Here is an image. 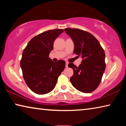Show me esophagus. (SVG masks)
I'll return each instance as SVG.
<instances>
[{"label":"esophagus","instance_id":"obj_1","mask_svg":"<svg viewBox=\"0 0 126 126\" xmlns=\"http://www.w3.org/2000/svg\"><path fill=\"white\" fill-rule=\"evenodd\" d=\"M68 62H66V63H65V67L66 68L68 67Z\"/></svg>","mask_w":126,"mask_h":126}]
</instances>
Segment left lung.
<instances>
[{
	"label": "left lung",
	"instance_id": "left-lung-1",
	"mask_svg": "<svg viewBox=\"0 0 126 126\" xmlns=\"http://www.w3.org/2000/svg\"><path fill=\"white\" fill-rule=\"evenodd\" d=\"M64 31L74 42L73 53L83 59L78 67L73 63L68 64L74 72L70 81L77 90L92 92L98 87L106 69L103 49L90 33L76 28H65Z\"/></svg>",
	"mask_w": 126,
	"mask_h": 126
}]
</instances>
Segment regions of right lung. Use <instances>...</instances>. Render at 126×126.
<instances>
[{
    "instance_id": "obj_1",
    "label": "right lung",
    "mask_w": 126,
    "mask_h": 126,
    "mask_svg": "<svg viewBox=\"0 0 126 126\" xmlns=\"http://www.w3.org/2000/svg\"><path fill=\"white\" fill-rule=\"evenodd\" d=\"M55 29L33 37L23 50L20 60L23 76L28 87L38 94L50 92L65 68L63 60L54 62L49 58L55 39L63 32Z\"/></svg>"
}]
</instances>
